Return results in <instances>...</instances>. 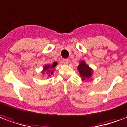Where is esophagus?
I'll use <instances>...</instances> for the list:
<instances>
[{"label":"esophagus","instance_id":"obj_1","mask_svg":"<svg viewBox=\"0 0 127 127\" xmlns=\"http://www.w3.org/2000/svg\"><path fill=\"white\" fill-rule=\"evenodd\" d=\"M63 63L64 64H69V60H68V59H64L63 61Z\"/></svg>","mask_w":127,"mask_h":127}]
</instances>
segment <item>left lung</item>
Wrapping results in <instances>:
<instances>
[{
    "mask_svg": "<svg viewBox=\"0 0 127 127\" xmlns=\"http://www.w3.org/2000/svg\"><path fill=\"white\" fill-rule=\"evenodd\" d=\"M77 71H79L82 81L91 80L93 79V69L86 63L84 61H80V64L77 66Z\"/></svg>",
    "mask_w": 127,
    "mask_h": 127,
    "instance_id": "obj_1",
    "label": "left lung"
}]
</instances>
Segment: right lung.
Returning <instances> with one entry per match:
<instances>
[{"label":"right lung","instance_id":"add662e5","mask_svg":"<svg viewBox=\"0 0 127 127\" xmlns=\"http://www.w3.org/2000/svg\"><path fill=\"white\" fill-rule=\"evenodd\" d=\"M57 64H58V63H57V62H54V63H53V64H47L43 65V70L41 71L42 75H44V74H45V75H46L47 77H51V75H53V73H54V71L56 66Z\"/></svg>","mask_w":127,"mask_h":127}]
</instances>
